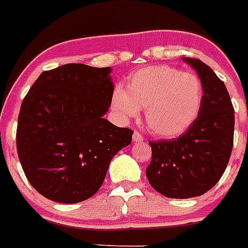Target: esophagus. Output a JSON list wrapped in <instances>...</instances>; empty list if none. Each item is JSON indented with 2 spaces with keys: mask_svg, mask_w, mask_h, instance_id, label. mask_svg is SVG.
<instances>
[{
  "mask_svg": "<svg viewBox=\"0 0 248 248\" xmlns=\"http://www.w3.org/2000/svg\"><path fill=\"white\" fill-rule=\"evenodd\" d=\"M133 141L134 143H141V141H144V137L140 133H138V131H134V134H133Z\"/></svg>",
  "mask_w": 248,
  "mask_h": 248,
  "instance_id": "1",
  "label": "esophagus"
}]
</instances>
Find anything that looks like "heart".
Masks as SVG:
<instances>
[{"label":"heart","instance_id":"heart-1","mask_svg":"<svg viewBox=\"0 0 248 248\" xmlns=\"http://www.w3.org/2000/svg\"><path fill=\"white\" fill-rule=\"evenodd\" d=\"M202 97V83L196 74L165 64L150 65L129 77L126 91L114 89L111 108L123 119L138 117L140 109H145L151 134L171 139L198 119Z\"/></svg>","mask_w":248,"mask_h":248}]
</instances>
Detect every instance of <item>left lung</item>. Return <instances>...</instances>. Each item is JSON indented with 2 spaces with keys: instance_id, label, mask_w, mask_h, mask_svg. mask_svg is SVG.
Instances as JSON below:
<instances>
[{
  "instance_id": "obj_1",
  "label": "left lung",
  "mask_w": 248,
  "mask_h": 248,
  "mask_svg": "<svg viewBox=\"0 0 248 248\" xmlns=\"http://www.w3.org/2000/svg\"><path fill=\"white\" fill-rule=\"evenodd\" d=\"M203 88L198 119L176 139L150 141L146 177L159 194L171 199L200 196L222 176L233 145L235 111L226 85L200 59L183 58Z\"/></svg>"
}]
</instances>
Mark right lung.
<instances>
[{
  "label": "right lung",
  "instance_id": "obj_1",
  "mask_svg": "<svg viewBox=\"0 0 248 248\" xmlns=\"http://www.w3.org/2000/svg\"><path fill=\"white\" fill-rule=\"evenodd\" d=\"M111 68L69 63L43 72L18 115L17 153L28 181L45 198L76 203L99 190L109 164L134 131L104 118Z\"/></svg>",
  "mask_w": 248,
  "mask_h": 248
}]
</instances>
